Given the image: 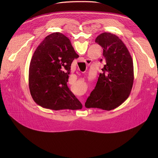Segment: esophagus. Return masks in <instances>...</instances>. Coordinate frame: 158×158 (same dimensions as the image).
Returning a JSON list of instances; mask_svg holds the SVG:
<instances>
[{
    "label": "esophagus",
    "mask_w": 158,
    "mask_h": 158,
    "mask_svg": "<svg viewBox=\"0 0 158 158\" xmlns=\"http://www.w3.org/2000/svg\"><path fill=\"white\" fill-rule=\"evenodd\" d=\"M85 62H86V64H89V63H91V61H90V60H86Z\"/></svg>",
    "instance_id": "34e87169"
}]
</instances>
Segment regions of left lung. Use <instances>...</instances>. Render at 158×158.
I'll list each match as a JSON object with an SVG mask.
<instances>
[{"label": "left lung", "mask_w": 158, "mask_h": 158, "mask_svg": "<svg viewBox=\"0 0 158 158\" xmlns=\"http://www.w3.org/2000/svg\"><path fill=\"white\" fill-rule=\"evenodd\" d=\"M95 42L103 48L102 59L106 64L85 106L110 111L125 102L130 95L134 81L133 61L117 36L104 32L97 37Z\"/></svg>", "instance_id": "obj_1"}]
</instances>
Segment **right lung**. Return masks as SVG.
I'll return each mask as SVG.
<instances>
[{"label": "right lung", "instance_id": "right-lung-1", "mask_svg": "<svg viewBox=\"0 0 158 158\" xmlns=\"http://www.w3.org/2000/svg\"><path fill=\"white\" fill-rule=\"evenodd\" d=\"M78 57L62 33L45 37L33 54L29 69L30 92L37 104L56 111L82 109V104L66 85L71 64Z\"/></svg>", "mask_w": 158, "mask_h": 158}]
</instances>
